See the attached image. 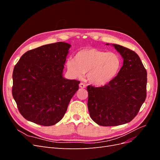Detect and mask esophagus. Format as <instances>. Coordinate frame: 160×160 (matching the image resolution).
I'll return each instance as SVG.
<instances>
[{
    "label": "esophagus",
    "instance_id": "esophagus-1",
    "mask_svg": "<svg viewBox=\"0 0 160 160\" xmlns=\"http://www.w3.org/2000/svg\"><path fill=\"white\" fill-rule=\"evenodd\" d=\"M79 87L81 88H85V87H86V85L83 83H81L80 84H79Z\"/></svg>",
    "mask_w": 160,
    "mask_h": 160
}]
</instances>
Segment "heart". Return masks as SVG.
I'll return each mask as SVG.
<instances>
[{
    "mask_svg": "<svg viewBox=\"0 0 160 160\" xmlns=\"http://www.w3.org/2000/svg\"><path fill=\"white\" fill-rule=\"evenodd\" d=\"M75 59H69L66 65L69 73L81 77L88 72V79L95 85H104L118 75L122 66L121 57L115 52L87 48L76 53Z\"/></svg>",
    "mask_w": 160,
    "mask_h": 160,
    "instance_id": "1",
    "label": "heart"
}]
</instances>
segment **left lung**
Returning <instances> with one entry per match:
<instances>
[{
    "instance_id": "obj_1",
    "label": "left lung",
    "mask_w": 160,
    "mask_h": 160,
    "mask_svg": "<svg viewBox=\"0 0 160 160\" xmlns=\"http://www.w3.org/2000/svg\"><path fill=\"white\" fill-rule=\"evenodd\" d=\"M111 45L123 59L118 75L104 86L88 85L87 88L91 118L101 126H117L130 122L146 98L147 71L139 57L126 47Z\"/></svg>"
}]
</instances>
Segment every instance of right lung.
<instances>
[{"mask_svg":"<svg viewBox=\"0 0 160 160\" xmlns=\"http://www.w3.org/2000/svg\"><path fill=\"white\" fill-rule=\"evenodd\" d=\"M70 47L64 42L42 45L26 52L14 66L12 96L27 120L50 126L64 116L80 83L62 77Z\"/></svg>","mask_w":160,"mask_h":160,"instance_id":"add662e5","label":"right lung"}]
</instances>
